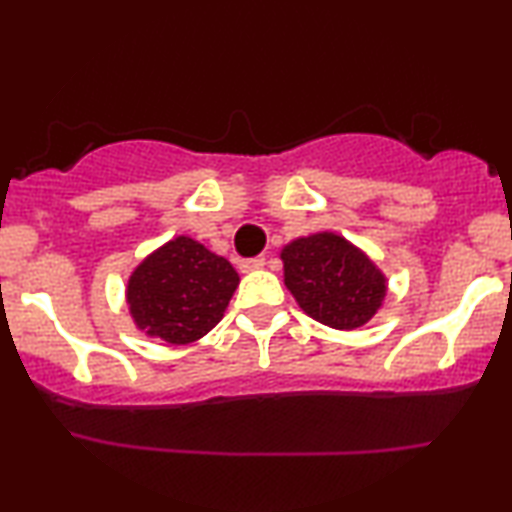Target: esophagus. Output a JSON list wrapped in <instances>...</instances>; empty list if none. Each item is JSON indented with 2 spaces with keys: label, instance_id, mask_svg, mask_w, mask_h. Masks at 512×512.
I'll use <instances>...</instances> for the list:
<instances>
[{
  "label": "esophagus",
  "instance_id": "obj_1",
  "mask_svg": "<svg viewBox=\"0 0 512 512\" xmlns=\"http://www.w3.org/2000/svg\"><path fill=\"white\" fill-rule=\"evenodd\" d=\"M263 265H265V258L263 256L244 258V261H240V270L242 272H254V270H261Z\"/></svg>",
  "mask_w": 512,
  "mask_h": 512
}]
</instances>
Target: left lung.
<instances>
[{"instance_id": "obj_1", "label": "left lung", "mask_w": 512, "mask_h": 512, "mask_svg": "<svg viewBox=\"0 0 512 512\" xmlns=\"http://www.w3.org/2000/svg\"><path fill=\"white\" fill-rule=\"evenodd\" d=\"M284 284L307 317L354 331L375 317L387 277L359 247L335 233L298 237L282 249Z\"/></svg>"}]
</instances>
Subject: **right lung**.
<instances>
[{
  "label": "right lung",
  "mask_w": 512,
  "mask_h": 512,
  "mask_svg": "<svg viewBox=\"0 0 512 512\" xmlns=\"http://www.w3.org/2000/svg\"><path fill=\"white\" fill-rule=\"evenodd\" d=\"M237 284L240 275L226 258L179 235L132 270L125 300L139 331L188 345L219 324Z\"/></svg>",
  "instance_id": "right-lung-1"
}]
</instances>
